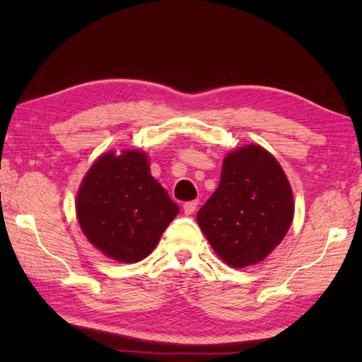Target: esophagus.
<instances>
[{"mask_svg":"<svg viewBox=\"0 0 362 362\" xmlns=\"http://www.w3.org/2000/svg\"><path fill=\"white\" fill-rule=\"evenodd\" d=\"M198 201H188V203L183 204V211H185L187 216H192V214L196 211V207H198Z\"/></svg>","mask_w":362,"mask_h":362,"instance_id":"obj_1","label":"esophagus"}]
</instances>
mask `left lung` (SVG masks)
Returning <instances> with one entry per match:
<instances>
[{
  "instance_id": "obj_1",
  "label": "left lung",
  "mask_w": 362,
  "mask_h": 362,
  "mask_svg": "<svg viewBox=\"0 0 362 362\" xmlns=\"http://www.w3.org/2000/svg\"><path fill=\"white\" fill-rule=\"evenodd\" d=\"M293 218L289 180L272 153L246 145L225 156L216 192L196 214L201 230L226 265L262 262L284 240Z\"/></svg>"
}]
</instances>
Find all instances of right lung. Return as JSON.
<instances>
[{"label": "right lung", "instance_id": "obj_1", "mask_svg": "<svg viewBox=\"0 0 362 362\" xmlns=\"http://www.w3.org/2000/svg\"><path fill=\"white\" fill-rule=\"evenodd\" d=\"M177 214L179 206L153 179L146 155L139 150L102 155L76 196V217L86 238L122 263L148 257Z\"/></svg>", "mask_w": 362, "mask_h": 362}]
</instances>
